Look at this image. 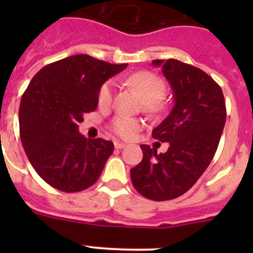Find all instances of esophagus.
<instances>
[{"label":"esophagus","mask_w":253,"mask_h":253,"mask_svg":"<svg viewBox=\"0 0 253 253\" xmlns=\"http://www.w3.org/2000/svg\"><path fill=\"white\" fill-rule=\"evenodd\" d=\"M114 146H115L116 149H122V148H124L126 144H125V143H123V142H115V143H114Z\"/></svg>","instance_id":"esophagus-1"}]
</instances>
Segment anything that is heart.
Wrapping results in <instances>:
<instances>
[{"instance_id":"b5f03b06","label":"heart","mask_w":253,"mask_h":253,"mask_svg":"<svg viewBox=\"0 0 253 253\" xmlns=\"http://www.w3.org/2000/svg\"><path fill=\"white\" fill-rule=\"evenodd\" d=\"M126 82L133 90L139 93L143 101L147 102V106L149 109L154 106V102L162 99L165 92H166V86H165L162 80L153 73L146 72V71L133 73L131 76H129ZM113 91L111 82H105L104 84H101L99 93H97L99 104L102 106L110 104L111 100H113ZM111 126L119 137L128 139V138L133 137L134 133L138 130L139 122L125 115H119L114 118Z\"/></svg>"}]
</instances>
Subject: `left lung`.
I'll return each mask as SVG.
<instances>
[{
    "label": "left lung",
    "mask_w": 253,
    "mask_h": 253,
    "mask_svg": "<svg viewBox=\"0 0 253 253\" xmlns=\"http://www.w3.org/2000/svg\"><path fill=\"white\" fill-rule=\"evenodd\" d=\"M173 92V107L152 135L169 143L166 153L142 144L143 160L130 169L144 198L163 202L185 194L204 173L218 148L227 118L222 88L209 75L177 59L152 60Z\"/></svg>",
    "instance_id": "left-lung-1"
}]
</instances>
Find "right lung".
Instances as JSON below:
<instances>
[{
  "mask_svg": "<svg viewBox=\"0 0 253 253\" xmlns=\"http://www.w3.org/2000/svg\"><path fill=\"white\" fill-rule=\"evenodd\" d=\"M126 66L77 54L48 64L33 77L20 102V137L31 166L46 184L78 193L100 177L114 143L87 139L78 123L96 110L101 84Z\"/></svg>",
  "mask_w": 253,
  "mask_h": 253,
  "instance_id": "obj_1",
  "label": "right lung"
}]
</instances>
